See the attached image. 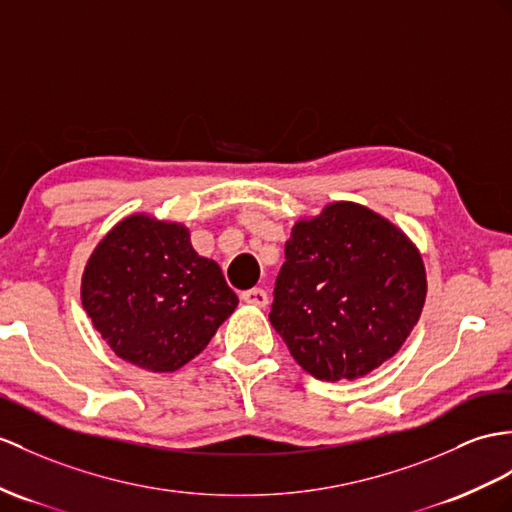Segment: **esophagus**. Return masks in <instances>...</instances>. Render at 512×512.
<instances>
[{
    "mask_svg": "<svg viewBox=\"0 0 512 512\" xmlns=\"http://www.w3.org/2000/svg\"><path fill=\"white\" fill-rule=\"evenodd\" d=\"M241 297H243V302L254 304V306H258V308H265V306L269 304V295H267V291H263V289H249V291H243Z\"/></svg>",
    "mask_w": 512,
    "mask_h": 512,
    "instance_id": "1",
    "label": "esophagus"
}]
</instances>
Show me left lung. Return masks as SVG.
<instances>
[{
  "label": "left lung",
  "instance_id": "1",
  "mask_svg": "<svg viewBox=\"0 0 512 512\" xmlns=\"http://www.w3.org/2000/svg\"><path fill=\"white\" fill-rule=\"evenodd\" d=\"M426 269L391 221L334 202L297 221L269 321L317 380H356L389 360L421 315Z\"/></svg>",
  "mask_w": 512,
  "mask_h": 512
}]
</instances>
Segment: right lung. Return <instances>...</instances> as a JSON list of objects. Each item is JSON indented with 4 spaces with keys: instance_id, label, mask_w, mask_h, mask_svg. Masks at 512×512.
<instances>
[{
    "instance_id": "obj_1",
    "label": "right lung",
    "mask_w": 512,
    "mask_h": 512,
    "mask_svg": "<svg viewBox=\"0 0 512 512\" xmlns=\"http://www.w3.org/2000/svg\"><path fill=\"white\" fill-rule=\"evenodd\" d=\"M236 304L215 260L197 256L189 230L147 215L117 223L82 276V306L112 352L156 373L202 352Z\"/></svg>"
}]
</instances>
